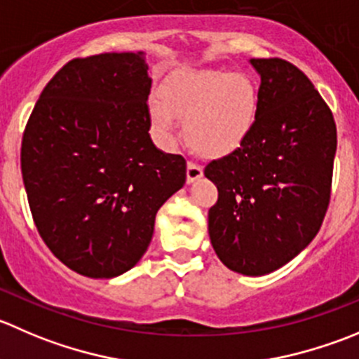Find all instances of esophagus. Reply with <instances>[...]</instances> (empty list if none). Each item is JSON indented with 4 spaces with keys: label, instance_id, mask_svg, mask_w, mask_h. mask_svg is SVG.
<instances>
[{
    "label": "esophagus",
    "instance_id": "obj_1",
    "mask_svg": "<svg viewBox=\"0 0 359 359\" xmlns=\"http://www.w3.org/2000/svg\"><path fill=\"white\" fill-rule=\"evenodd\" d=\"M201 177H203V168H201V166H198L196 163H193V161L187 163V170H186L187 184L196 182V180L201 179Z\"/></svg>",
    "mask_w": 359,
    "mask_h": 359
}]
</instances>
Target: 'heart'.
<instances>
[{
    "mask_svg": "<svg viewBox=\"0 0 359 359\" xmlns=\"http://www.w3.org/2000/svg\"><path fill=\"white\" fill-rule=\"evenodd\" d=\"M257 91L245 73L226 69H187L161 89L151 103V123L166 147L179 140V121H186L191 147L203 156L221 158L245 142L252 131Z\"/></svg>",
    "mask_w": 359,
    "mask_h": 359,
    "instance_id": "obj_1",
    "label": "heart"
}]
</instances>
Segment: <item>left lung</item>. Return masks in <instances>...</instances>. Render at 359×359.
I'll use <instances>...</instances> for the list:
<instances>
[{
	"label": "left lung",
	"instance_id": "1",
	"mask_svg": "<svg viewBox=\"0 0 359 359\" xmlns=\"http://www.w3.org/2000/svg\"><path fill=\"white\" fill-rule=\"evenodd\" d=\"M259 75L252 131L205 166L217 186L208 235L219 259L242 276H266L318 235L330 203L337 126L304 72L284 59H250Z\"/></svg>",
	"mask_w": 359,
	"mask_h": 359
}]
</instances>
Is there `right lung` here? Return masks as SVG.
<instances>
[{
	"instance_id": "add662e5",
	"label": "right lung",
	"mask_w": 359,
	"mask_h": 359,
	"mask_svg": "<svg viewBox=\"0 0 359 359\" xmlns=\"http://www.w3.org/2000/svg\"><path fill=\"white\" fill-rule=\"evenodd\" d=\"M144 52L66 62L22 137L20 170L38 233L91 279L128 272L147 250L161 205L186 184V159L151 140Z\"/></svg>"
}]
</instances>
